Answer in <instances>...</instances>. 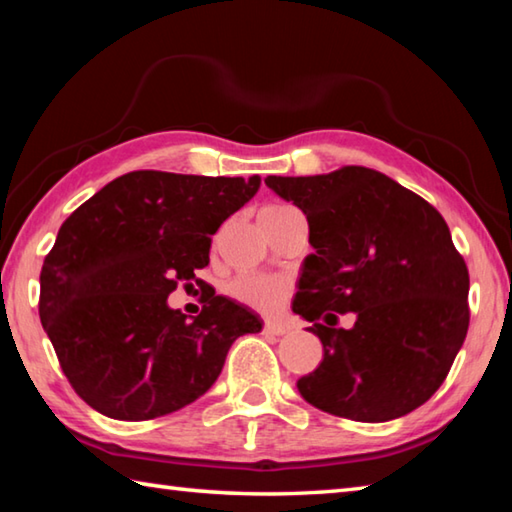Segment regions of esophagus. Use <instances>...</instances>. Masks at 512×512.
<instances>
[{"instance_id":"1","label":"esophagus","mask_w":512,"mask_h":512,"mask_svg":"<svg viewBox=\"0 0 512 512\" xmlns=\"http://www.w3.org/2000/svg\"><path fill=\"white\" fill-rule=\"evenodd\" d=\"M264 332L266 334H273V336H282V334L289 332V327L284 325V323H280V320H266Z\"/></svg>"}]
</instances>
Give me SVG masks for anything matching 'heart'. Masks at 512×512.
Masks as SVG:
<instances>
[{
    "instance_id": "1",
    "label": "heart",
    "mask_w": 512,
    "mask_h": 512,
    "mask_svg": "<svg viewBox=\"0 0 512 512\" xmlns=\"http://www.w3.org/2000/svg\"><path fill=\"white\" fill-rule=\"evenodd\" d=\"M275 207L287 205H271L266 210H275ZM230 296L262 314H275L287 302L289 284L275 275H241L230 284Z\"/></svg>"
}]
</instances>
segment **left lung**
Segmentation results:
<instances>
[{"instance_id": "8db88e82", "label": "left lung", "mask_w": 512, "mask_h": 512, "mask_svg": "<svg viewBox=\"0 0 512 512\" xmlns=\"http://www.w3.org/2000/svg\"><path fill=\"white\" fill-rule=\"evenodd\" d=\"M302 210L309 244L293 298L323 343L298 379L316 409L357 422L402 418L443 384L470 325V275L436 207L375 169L268 176ZM358 316L350 330L335 314Z\"/></svg>"}]
</instances>
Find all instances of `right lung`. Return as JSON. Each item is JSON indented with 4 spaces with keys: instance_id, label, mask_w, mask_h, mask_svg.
<instances>
[{
    "instance_id": "right-lung-1",
    "label": "right lung",
    "mask_w": 512,
    "mask_h": 512,
    "mask_svg": "<svg viewBox=\"0 0 512 512\" xmlns=\"http://www.w3.org/2000/svg\"><path fill=\"white\" fill-rule=\"evenodd\" d=\"M259 185L133 171L60 225L40 271V320L94 411L140 422L183 409L210 391L239 336L262 332L253 309L214 289L192 320L167 302L210 264L212 235Z\"/></svg>"
}]
</instances>
